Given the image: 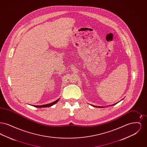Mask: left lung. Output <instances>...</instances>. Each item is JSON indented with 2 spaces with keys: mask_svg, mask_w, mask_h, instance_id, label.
Wrapping results in <instances>:
<instances>
[{
  "mask_svg": "<svg viewBox=\"0 0 147 147\" xmlns=\"http://www.w3.org/2000/svg\"><path fill=\"white\" fill-rule=\"evenodd\" d=\"M118 102H117V103H116V104H113L112 105H116V104H117ZM92 106H94V107H102V106H94V105H92Z\"/></svg>",
  "mask_w": 147,
  "mask_h": 147,
  "instance_id": "left-lung-1",
  "label": "left lung"
}]
</instances>
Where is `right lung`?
Listing matches in <instances>:
<instances>
[{
	"instance_id": "right-lung-1",
	"label": "right lung",
	"mask_w": 147,
	"mask_h": 147,
	"mask_svg": "<svg viewBox=\"0 0 147 147\" xmlns=\"http://www.w3.org/2000/svg\"><path fill=\"white\" fill-rule=\"evenodd\" d=\"M58 100H59V99L57 100L56 101H54V102H52V103L48 104H46V105H40V106H36V105H34V106L36 107H38V108H40H40H42V107H50V106H52V105H53L54 104H55L56 102H57L58 101Z\"/></svg>"
}]
</instances>
